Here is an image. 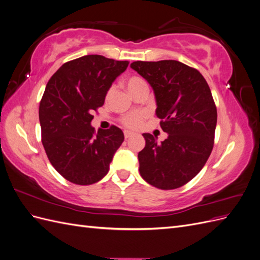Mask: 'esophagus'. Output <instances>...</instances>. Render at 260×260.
Here are the masks:
<instances>
[{
    "instance_id": "esophagus-1",
    "label": "esophagus",
    "mask_w": 260,
    "mask_h": 260,
    "mask_svg": "<svg viewBox=\"0 0 260 260\" xmlns=\"http://www.w3.org/2000/svg\"><path fill=\"white\" fill-rule=\"evenodd\" d=\"M123 135H124V138H125V139H129L130 137H132L133 135H135V133L131 132V131H128V130H124Z\"/></svg>"
}]
</instances>
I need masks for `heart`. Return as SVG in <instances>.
<instances>
[{
	"mask_svg": "<svg viewBox=\"0 0 260 260\" xmlns=\"http://www.w3.org/2000/svg\"><path fill=\"white\" fill-rule=\"evenodd\" d=\"M145 84H146L145 81L143 79H141V78H139V77H132L127 82L128 90L131 93L133 91H136L137 89H139L140 86L145 85ZM114 90H115V86L113 85L109 88V90L107 92V96H111ZM144 117H145V113H143V112H132L128 115H125L122 118V123L125 125V127L131 128V129H136V128L140 127V124L142 123Z\"/></svg>",
	"mask_w": 260,
	"mask_h": 260,
	"instance_id": "b5f03b06",
	"label": "heart"
}]
</instances>
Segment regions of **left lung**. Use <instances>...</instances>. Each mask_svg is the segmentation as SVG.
<instances>
[{
  "label": "left lung",
  "mask_w": 260,
  "mask_h": 260,
  "mask_svg": "<svg viewBox=\"0 0 260 260\" xmlns=\"http://www.w3.org/2000/svg\"><path fill=\"white\" fill-rule=\"evenodd\" d=\"M130 67L153 88L156 116L167 139L143 133L145 147L138 154L140 175L147 183L174 190L191 181L214 147L217 108L205 78L178 60L133 61Z\"/></svg>",
  "instance_id": "left-lung-1"
}]
</instances>
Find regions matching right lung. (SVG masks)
I'll list each match as a JSON object with an SVG mask.
<instances>
[{
  "instance_id": "1",
  "label": "right lung",
  "mask_w": 260,
  "mask_h": 260,
  "mask_svg": "<svg viewBox=\"0 0 260 260\" xmlns=\"http://www.w3.org/2000/svg\"><path fill=\"white\" fill-rule=\"evenodd\" d=\"M128 65L85 55L61 65L46 84L39 107L42 144L52 166L70 182L89 185L103 179L123 142L121 129L112 125L96 132L91 121Z\"/></svg>"
}]
</instances>
